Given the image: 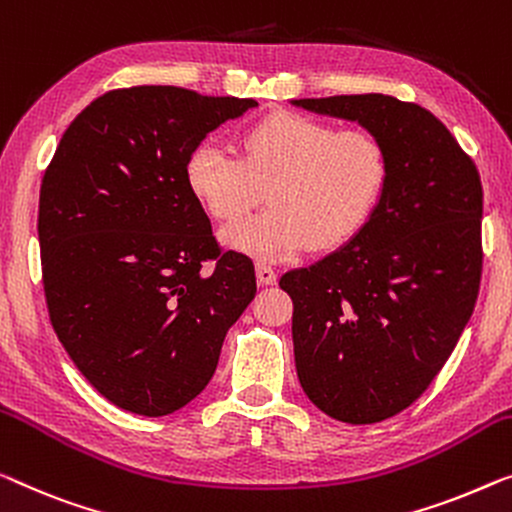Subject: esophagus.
<instances>
[{
	"label": "esophagus",
	"mask_w": 512,
	"mask_h": 512,
	"mask_svg": "<svg viewBox=\"0 0 512 512\" xmlns=\"http://www.w3.org/2000/svg\"><path fill=\"white\" fill-rule=\"evenodd\" d=\"M257 282L259 285H276L278 282V273H276V269H271L269 264H264V262H257Z\"/></svg>",
	"instance_id": "esophagus-1"
}]
</instances>
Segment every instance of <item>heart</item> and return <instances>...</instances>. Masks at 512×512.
Here are the masks:
<instances>
[{
	"mask_svg": "<svg viewBox=\"0 0 512 512\" xmlns=\"http://www.w3.org/2000/svg\"><path fill=\"white\" fill-rule=\"evenodd\" d=\"M241 156L204 142L186 179L213 218L234 220L264 197L271 207L223 230V241L257 259L331 250L361 230L388 179L384 144L361 128L335 131L299 114H271L241 137Z\"/></svg>",
	"mask_w": 512,
	"mask_h": 512,
	"instance_id": "heart-1",
	"label": "heart"
}]
</instances>
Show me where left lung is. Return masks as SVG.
<instances>
[{
    "label": "left lung",
    "instance_id": "1",
    "mask_svg": "<svg viewBox=\"0 0 512 512\" xmlns=\"http://www.w3.org/2000/svg\"><path fill=\"white\" fill-rule=\"evenodd\" d=\"M384 144L388 179L352 241L280 278L292 296L296 375L335 421L370 425L416 402L478 299L483 186L432 112L384 94L301 98Z\"/></svg>",
    "mask_w": 512,
    "mask_h": 512
}]
</instances>
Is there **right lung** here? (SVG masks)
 Listing matches in <instances>:
<instances>
[{"label":"right lung","instance_id":"right-lung-1","mask_svg":"<svg viewBox=\"0 0 512 512\" xmlns=\"http://www.w3.org/2000/svg\"><path fill=\"white\" fill-rule=\"evenodd\" d=\"M253 98L112 89L61 135L41 181L38 243L57 338L103 398L167 416L204 391L257 292L186 179L188 156Z\"/></svg>","mask_w":512,"mask_h":512}]
</instances>
